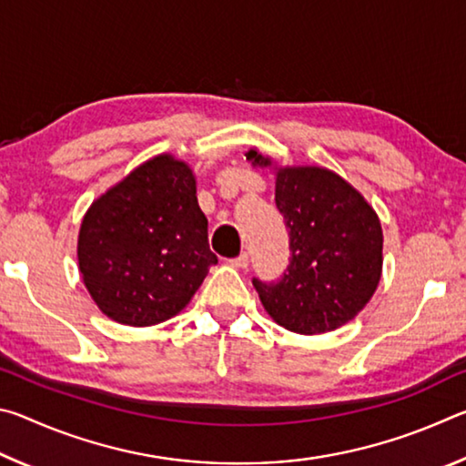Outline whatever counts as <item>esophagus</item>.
Instances as JSON below:
<instances>
[{"instance_id":"1","label":"esophagus","mask_w":466,"mask_h":466,"mask_svg":"<svg viewBox=\"0 0 466 466\" xmlns=\"http://www.w3.org/2000/svg\"><path fill=\"white\" fill-rule=\"evenodd\" d=\"M230 265L236 267V269H247V267H248V255H247V252H242L240 257L230 258Z\"/></svg>"}]
</instances>
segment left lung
Instances as JSON below:
<instances>
[{
	"label": "left lung",
	"mask_w": 466,
	"mask_h": 466,
	"mask_svg": "<svg viewBox=\"0 0 466 466\" xmlns=\"http://www.w3.org/2000/svg\"><path fill=\"white\" fill-rule=\"evenodd\" d=\"M252 167H273L250 147ZM275 205L289 230L288 273L252 279L263 309L283 329L320 335L356 319L382 275V226L364 195L322 167H275Z\"/></svg>",
	"instance_id": "left-lung-1"
}]
</instances>
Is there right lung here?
Segmentation results:
<instances>
[{"label": "right lung", "mask_w": 466, "mask_h": 466, "mask_svg": "<svg viewBox=\"0 0 466 466\" xmlns=\"http://www.w3.org/2000/svg\"><path fill=\"white\" fill-rule=\"evenodd\" d=\"M216 263L195 175L172 154L149 157L102 193L77 236L86 289L102 314L129 327L177 317Z\"/></svg>", "instance_id": "1"}]
</instances>
